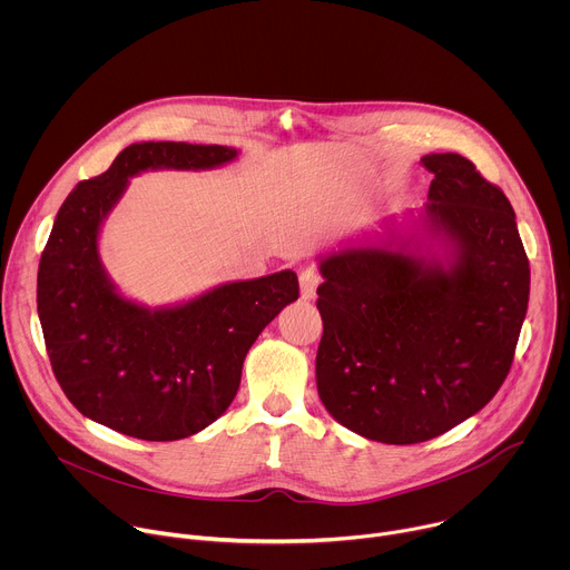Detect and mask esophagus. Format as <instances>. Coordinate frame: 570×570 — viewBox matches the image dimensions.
I'll list each match as a JSON object with an SVG mask.
<instances>
[{"label":"esophagus","instance_id":"1","mask_svg":"<svg viewBox=\"0 0 570 570\" xmlns=\"http://www.w3.org/2000/svg\"><path fill=\"white\" fill-rule=\"evenodd\" d=\"M320 286V273L315 268H306L299 273V293L304 299H313Z\"/></svg>","mask_w":570,"mask_h":570}]
</instances>
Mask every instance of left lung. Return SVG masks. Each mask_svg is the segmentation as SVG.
Returning <instances> with one entry per match:
<instances>
[{"mask_svg": "<svg viewBox=\"0 0 570 570\" xmlns=\"http://www.w3.org/2000/svg\"><path fill=\"white\" fill-rule=\"evenodd\" d=\"M409 232L320 257L317 394L383 444L433 440L503 385L528 311L530 264L505 194L458 153H431Z\"/></svg>", "mask_w": 570, "mask_h": 570, "instance_id": "left-lung-1", "label": "left lung"}]
</instances>
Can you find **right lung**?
<instances>
[{"label": "right lung", "mask_w": 570, "mask_h": 570, "mask_svg": "<svg viewBox=\"0 0 570 570\" xmlns=\"http://www.w3.org/2000/svg\"><path fill=\"white\" fill-rule=\"evenodd\" d=\"M236 155L218 144H130L58 209L38 268V315L62 392L92 422L148 442L196 435L227 411L253 343L297 299V275L282 271L148 308L104 268L101 225L132 176L216 169Z\"/></svg>", "instance_id": "1"}]
</instances>
